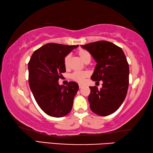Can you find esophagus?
I'll return each instance as SVG.
<instances>
[{
	"label": "esophagus",
	"instance_id": "1",
	"mask_svg": "<svg viewBox=\"0 0 153 153\" xmlns=\"http://www.w3.org/2000/svg\"><path fill=\"white\" fill-rule=\"evenodd\" d=\"M83 86H84V85L81 84H79V88H82Z\"/></svg>",
	"mask_w": 153,
	"mask_h": 153
}]
</instances>
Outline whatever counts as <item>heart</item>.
Segmentation results:
<instances>
[{
  "instance_id": "b5f03b06",
  "label": "heart",
  "mask_w": 153,
  "mask_h": 153,
  "mask_svg": "<svg viewBox=\"0 0 153 153\" xmlns=\"http://www.w3.org/2000/svg\"><path fill=\"white\" fill-rule=\"evenodd\" d=\"M77 55H79L80 59H81L84 63H86L88 61L90 62V60H91V55H90V53L88 51L85 50V49H79V50L77 51ZM69 60H70V56L69 55L65 56L63 63L65 68H67L69 66ZM88 76L89 74L88 72L87 71H74V73H72L71 74L70 78L71 79H73L75 82H77L78 83H83L84 82L85 78Z\"/></svg>"
}]
</instances>
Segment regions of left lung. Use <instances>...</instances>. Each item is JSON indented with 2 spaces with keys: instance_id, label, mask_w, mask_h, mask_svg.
Here are the masks:
<instances>
[{
  "instance_id": "left-lung-1",
  "label": "left lung",
  "mask_w": 153,
  "mask_h": 153,
  "mask_svg": "<svg viewBox=\"0 0 153 153\" xmlns=\"http://www.w3.org/2000/svg\"><path fill=\"white\" fill-rule=\"evenodd\" d=\"M97 62L93 81L102 82V87L90 86L88 96L92 112L100 116H107L117 111L125 100L129 86V65L120 47L108 41L82 45Z\"/></svg>"
}]
</instances>
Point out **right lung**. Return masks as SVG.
I'll return each instance as SVG.
<instances>
[{
	"label": "right lung",
	"mask_w": 153,
	"mask_h": 153,
	"mask_svg": "<svg viewBox=\"0 0 153 153\" xmlns=\"http://www.w3.org/2000/svg\"><path fill=\"white\" fill-rule=\"evenodd\" d=\"M78 46L48 43L34 51L28 63L30 89L41 109L51 117H64L73 107L78 84L59 85V79L66 71L65 56Z\"/></svg>",
	"instance_id": "right-lung-1"
}]
</instances>
